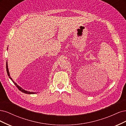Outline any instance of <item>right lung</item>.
<instances>
[{
  "label": "right lung",
  "mask_w": 126,
  "mask_h": 126,
  "mask_svg": "<svg viewBox=\"0 0 126 126\" xmlns=\"http://www.w3.org/2000/svg\"><path fill=\"white\" fill-rule=\"evenodd\" d=\"M6 70H7V74H8V75L9 76V78H10V79H11V80H12V81H13V83H14V84L16 85V87H17L18 88V90H19V91H21V92H22V93H25V94H35V93H33V92H28V91H27L24 90H23V89H22V88H21V87H20V86H19L17 84H16L15 82H14V81L13 80V79H12L11 78V77H10L9 72V71H8V64H7V62H6Z\"/></svg>",
  "instance_id": "right-lung-1"
}]
</instances>
